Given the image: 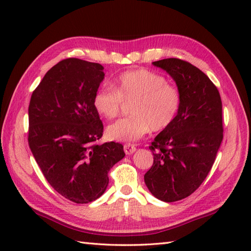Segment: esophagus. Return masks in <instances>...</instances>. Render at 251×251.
I'll return each mask as SVG.
<instances>
[{"label":"esophagus","mask_w":251,"mask_h":251,"mask_svg":"<svg viewBox=\"0 0 251 251\" xmlns=\"http://www.w3.org/2000/svg\"><path fill=\"white\" fill-rule=\"evenodd\" d=\"M124 151L127 155H130V154L136 151V147L134 145H131V143H126V145H124Z\"/></svg>","instance_id":"esophagus-1"}]
</instances>
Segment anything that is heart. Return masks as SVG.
I'll return each mask as SVG.
<instances>
[{
  "instance_id": "1",
  "label": "heart",
  "mask_w": 251,
  "mask_h": 251,
  "mask_svg": "<svg viewBox=\"0 0 251 251\" xmlns=\"http://www.w3.org/2000/svg\"><path fill=\"white\" fill-rule=\"evenodd\" d=\"M181 101L179 88L167 83L161 74L138 69L121 73L114 79L113 87L104 85L99 88L94 95L93 105L100 116L112 120L120 115L124 103H132V116L106 128L110 140L130 142L151 129L162 131L168 128L179 113Z\"/></svg>"
}]
</instances>
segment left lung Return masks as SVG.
<instances>
[{
  "label": "left lung",
  "instance_id": "1",
  "mask_svg": "<svg viewBox=\"0 0 251 251\" xmlns=\"http://www.w3.org/2000/svg\"><path fill=\"white\" fill-rule=\"evenodd\" d=\"M152 63L173 77L182 97L175 122L152 142L154 161L145 175L152 195L172 202L191 195L209 174L223 138L222 102L215 84L190 62Z\"/></svg>",
  "mask_w": 251,
  "mask_h": 251
}]
</instances>
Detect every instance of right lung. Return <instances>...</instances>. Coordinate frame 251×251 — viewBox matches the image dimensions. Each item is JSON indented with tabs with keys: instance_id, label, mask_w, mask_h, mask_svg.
Segmentation results:
<instances>
[{
	"instance_id": "obj_1",
	"label": "right lung",
	"mask_w": 251,
	"mask_h": 251,
	"mask_svg": "<svg viewBox=\"0 0 251 251\" xmlns=\"http://www.w3.org/2000/svg\"><path fill=\"white\" fill-rule=\"evenodd\" d=\"M103 78L99 63L68 58L47 71L29 104L31 152L49 183L76 204L99 199L125 156L121 143H95L103 125L93 98Z\"/></svg>"
}]
</instances>
